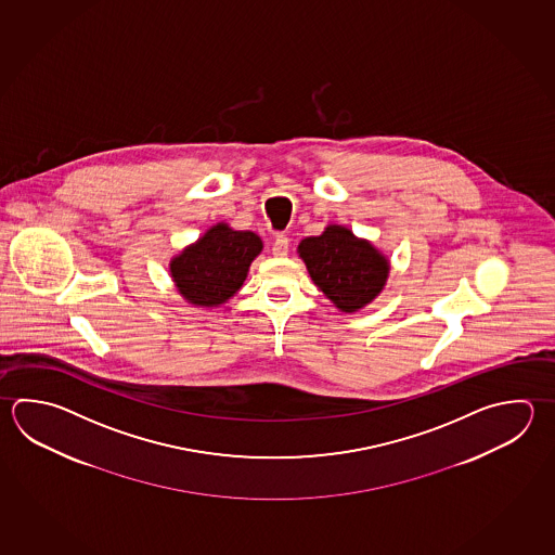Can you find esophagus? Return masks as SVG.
<instances>
[{
	"mask_svg": "<svg viewBox=\"0 0 555 555\" xmlns=\"http://www.w3.org/2000/svg\"><path fill=\"white\" fill-rule=\"evenodd\" d=\"M272 255L274 257H286L288 255V237L286 235H279L274 243H272Z\"/></svg>",
	"mask_w": 555,
	"mask_h": 555,
	"instance_id": "esophagus-1",
	"label": "esophagus"
}]
</instances>
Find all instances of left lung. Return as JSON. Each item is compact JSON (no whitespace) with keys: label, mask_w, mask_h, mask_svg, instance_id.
<instances>
[{"label":"left lung","mask_w":555,"mask_h":555,"mask_svg":"<svg viewBox=\"0 0 555 555\" xmlns=\"http://www.w3.org/2000/svg\"><path fill=\"white\" fill-rule=\"evenodd\" d=\"M298 255L315 286L346 314L373 302L387 284V257L344 225L300 241Z\"/></svg>","instance_id":"obj_1"}]
</instances>
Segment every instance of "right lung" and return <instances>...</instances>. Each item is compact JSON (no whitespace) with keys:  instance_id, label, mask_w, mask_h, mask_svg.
<instances>
[{"instance_id":"add662e5","label":"right lung","mask_w":555,"mask_h":555,"mask_svg":"<svg viewBox=\"0 0 555 555\" xmlns=\"http://www.w3.org/2000/svg\"><path fill=\"white\" fill-rule=\"evenodd\" d=\"M262 241L253 231L216 223L170 261V276L186 302L216 308L237 294Z\"/></svg>"}]
</instances>
